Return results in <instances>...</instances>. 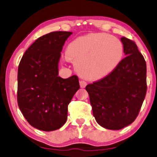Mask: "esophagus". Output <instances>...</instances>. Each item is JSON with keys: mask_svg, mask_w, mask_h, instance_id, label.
Instances as JSON below:
<instances>
[{"mask_svg": "<svg viewBox=\"0 0 157 157\" xmlns=\"http://www.w3.org/2000/svg\"><path fill=\"white\" fill-rule=\"evenodd\" d=\"M79 83H80V87H82V88H84V87H85L86 85H87V82L84 80H81Z\"/></svg>", "mask_w": 157, "mask_h": 157, "instance_id": "obj_1", "label": "esophagus"}]
</instances>
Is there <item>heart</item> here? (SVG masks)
<instances>
[{
	"label": "heart",
	"mask_w": 157,
	"mask_h": 157,
	"mask_svg": "<svg viewBox=\"0 0 157 157\" xmlns=\"http://www.w3.org/2000/svg\"><path fill=\"white\" fill-rule=\"evenodd\" d=\"M121 40L105 33H90L72 41L66 55L75 63L81 75L99 79L109 75L121 63L124 55Z\"/></svg>",
	"instance_id": "b5f03b06"
}]
</instances>
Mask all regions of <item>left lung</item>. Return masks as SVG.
<instances>
[{"label": "left lung", "instance_id": "1", "mask_svg": "<svg viewBox=\"0 0 157 157\" xmlns=\"http://www.w3.org/2000/svg\"><path fill=\"white\" fill-rule=\"evenodd\" d=\"M121 40L126 56L109 75L85 87L97 122L113 130L136 120L147 92L145 60L134 41Z\"/></svg>", "mask_w": 157, "mask_h": 157}]
</instances>
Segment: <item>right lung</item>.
I'll list each match as a JSON object with an SVG mask.
<instances>
[{
  "label": "right lung",
  "mask_w": 157,
  "mask_h": 157,
  "mask_svg": "<svg viewBox=\"0 0 157 157\" xmlns=\"http://www.w3.org/2000/svg\"><path fill=\"white\" fill-rule=\"evenodd\" d=\"M72 33L55 31L40 36L18 65V107L27 121L40 130H56L65 124L68 105L80 88L77 75L58 76L60 52Z\"/></svg>",
  "instance_id": "add662e5"
}]
</instances>
